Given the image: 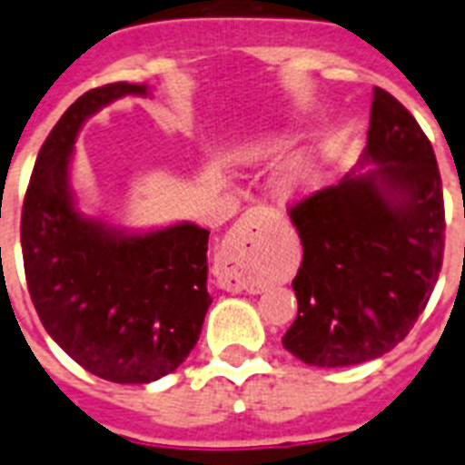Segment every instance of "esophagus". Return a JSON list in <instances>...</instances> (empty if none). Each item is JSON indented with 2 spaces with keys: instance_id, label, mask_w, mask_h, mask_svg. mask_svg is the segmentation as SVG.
Returning a JSON list of instances; mask_svg holds the SVG:
<instances>
[{
  "instance_id": "obj_1",
  "label": "esophagus",
  "mask_w": 465,
  "mask_h": 465,
  "mask_svg": "<svg viewBox=\"0 0 465 465\" xmlns=\"http://www.w3.org/2000/svg\"><path fill=\"white\" fill-rule=\"evenodd\" d=\"M260 213L257 210H250L245 213L241 220L236 222L229 232L227 241L222 245V255L220 262H217L215 276L217 282H220V288L229 290V292H241L245 288L243 278L238 276L236 266L241 264L245 255H248L250 250L255 248L257 241H260Z\"/></svg>"
}]
</instances>
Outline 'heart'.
<instances>
[{"instance_id":"obj_1","label":"heart","mask_w":465,"mask_h":465,"mask_svg":"<svg viewBox=\"0 0 465 465\" xmlns=\"http://www.w3.org/2000/svg\"><path fill=\"white\" fill-rule=\"evenodd\" d=\"M309 180H311L309 171H294L292 175H288V180H285V189H288V192H297V189L304 187Z\"/></svg>"}]
</instances>
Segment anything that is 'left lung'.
I'll return each instance as SVG.
<instances>
[{
    "instance_id": "left-lung-1",
    "label": "left lung",
    "mask_w": 465,
    "mask_h": 465,
    "mask_svg": "<svg viewBox=\"0 0 465 465\" xmlns=\"http://www.w3.org/2000/svg\"><path fill=\"white\" fill-rule=\"evenodd\" d=\"M365 175L290 205L304 245L297 318L282 346L306 365L346 367L389 353L414 328L445 252V199L426 133L374 88Z\"/></svg>"
}]
</instances>
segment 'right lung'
<instances>
[{
	"instance_id": "add662e5",
	"label": "right lung",
	"mask_w": 465,
	"mask_h": 465,
	"mask_svg": "<svg viewBox=\"0 0 465 465\" xmlns=\"http://www.w3.org/2000/svg\"><path fill=\"white\" fill-rule=\"evenodd\" d=\"M147 86L91 88L67 107L39 149L20 217L32 304L55 344L114 383H149L183 365L199 341L210 294L208 229L175 224L126 236L74 208L67 183L76 133L121 95Z\"/></svg>"
}]
</instances>
